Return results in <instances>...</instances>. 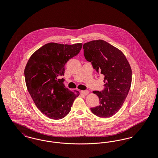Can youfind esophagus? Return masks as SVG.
I'll use <instances>...</instances> for the list:
<instances>
[{
	"mask_svg": "<svg viewBox=\"0 0 158 158\" xmlns=\"http://www.w3.org/2000/svg\"><path fill=\"white\" fill-rule=\"evenodd\" d=\"M81 93L84 95H86L89 94V91H88V90H82Z\"/></svg>",
	"mask_w": 158,
	"mask_h": 158,
	"instance_id": "obj_1",
	"label": "esophagus"
}]
</instances>
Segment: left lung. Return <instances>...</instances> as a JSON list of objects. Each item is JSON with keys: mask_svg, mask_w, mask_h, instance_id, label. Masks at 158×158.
Returning <instances> with one entry per match:
<instances>
[{"mask_svg": "<svg viewBox=\"0 0 158 158\" xmlns=\"http://www.w3.org/2000/svg\"><path fill=\"white\" fill-rule=\"evenodd\" d=\"M83 48L86 60L98 73L105 76L104 90L93 91L99 99V105L90 111L99 117H110L119 111L127 96L131 69L123 52L104 40L86 43Z\"/></svg>", "mask_w": 158, "mask_h": 158, "instance_id": "8db88e82", "label": "left lung"}]
</instances>
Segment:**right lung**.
Here are the masks:
<instances>
[{"instance_id": "obj_1", "label": "right lung", "mask_w": 158, "mask_h": 158, "mask_svg": "<svg viewBox=\"0 0 158 158\" xmlns=\"http://www.w3.org/2000/svg\"><path fill=\"white\" fill-rule=\"evenodd\" d=\"M82 43L72 45L46 44L32 54L25 68L27 89L38 108L53 120L66 117L79 92L64 85V66L80 52Z\"/></svg>"}]
</instances>
